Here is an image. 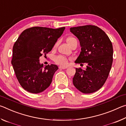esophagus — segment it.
I'll return each instance as SVG.
<instances>
[{"label":"esophagus","instance_id":"1","mask_svg":"<svg viewBox=\"0 0 126 126\" xmlns=\"http://www.w3.org/2000/svg\"><path fill=\"white\" fill-rule=\"evenodd\" d=\"M67 68V67H65V66H59V68L61 69H65Z\"/></svg>","mask_w":126,"mask_h":126}]
</instances>
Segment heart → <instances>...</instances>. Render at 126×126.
I'll list each match as a JSON object with an SVG mask.
<instances>
[{
	"mask_svg": "<svg viewBox=\"0 0 126 126\" xmlns=\"http://www.w3.org/2000/svg\"><path fill=\"white\" fill-rule=\"evenodd\" d=\"M74 41H77V40L73 37H69L67 39V42L68 43V44H69L70 46H71L72 43H73ZM57 44H55L54 47H55L57 46ZM54 61L55 63L61 65H65L67 64L68 63V59L67 57H65V56H63V55H57L56 57H55Z\"/></svg>",
	"mask_w": 126,
	"mask_h": 126,
	"instance_id": "heart-1",
	"label": "heart"
}]
</instances>
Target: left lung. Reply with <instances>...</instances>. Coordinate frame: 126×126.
Instances as JSON below:
<instances>
[{
    "label": "left lung",
    "instance_id": "1",
    "mask_svg": "<svg viewBox=\"0 0 126 126\" xmlns=\"http://www.w3.org/2000/svg\"><path fill=\"white\" fill-rule=\"evenodd\" d=\"M70 31L78 38L81 47L75 63L87 64L85 70L76 68L73 83L81 92H95L105 83L111 69L112 42L103 30L95 25L71 28Z\"/></svg>",
    "mask_w": 126,
    "mask_h": 126
}]
</instances>
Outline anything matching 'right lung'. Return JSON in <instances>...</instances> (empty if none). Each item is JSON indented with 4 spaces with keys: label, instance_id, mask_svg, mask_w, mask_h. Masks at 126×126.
Wrapping results in <instances>:
<instances>
[{
    "label": "right lung",
    "instance_id": "right-lung-1",
    "mask_svg": "<svg viewBox=\"0 0 126 126\" xmlns=\"http://www.w3.org/2000/svg\"><path fill=\"white\" fill-rule=\"evenodd\" d=\"M65 27L58 29L34 27L24 30L13 48L12 64L20 86L32 93H39L48 88L58 69L51 64L43 68L39 58L49 52Z\"/></svg>",
    "mask_w": 126,
    "mask_h": 126
}]
</instances>
